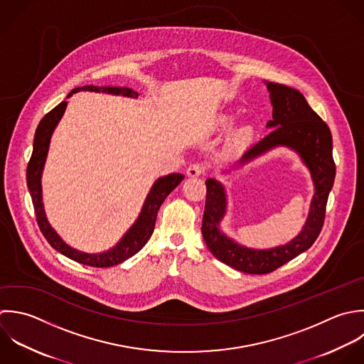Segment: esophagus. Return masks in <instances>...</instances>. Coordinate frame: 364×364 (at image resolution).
I'll use <instances>...</instances> for the list:
<instances>
[{
    "label": "esophagus",
    "instance_id": "obj_1",
    "mask_svg": "<svg viewBox=\"0 0 364 364\" xmlns=\"http://www.w3.org/2000/svg\"><path fill=\"white\" fill-rule=\"evenodd\" d=\"M205 171V167L201 163H194L187 168L188 177H200Z\"/></svg>",
    "mask_w": 364,
    "mask_h": 364
}]
</instances>
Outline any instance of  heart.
I'll return each instance as SVG.
<instances>
[{
  "instance_id": "heart-1",
  "label": "heart",
  "mask_w": 364,
  "mask_h": 364,
  "mask_svg": "<svg viewBox=\"0 0 364 364\" xmlns=\"http://www.w3.org/2000/svg\"><path fill=\"white\" fill-rule=\"evenodd\" d=\"M235 120V116L230 112H223L220 113L215 120H214V127L218 130L227 129L230 127ZM254 136V129L251 124H241L237 129H234L231 132V134L228 136V147L230 149H237L240 146H242L244 143H247L251 137Z\"/></svg>"
}]
</instances>
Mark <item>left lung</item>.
<instances>
[{"label": "left lung", "mask_w": 364, "mask_h": 364, "mask_svg": "<svg viewBox=\"0 0 364 364\" xmlns=\"http://www.w3.org/2000/svg\"><path fill=\"white\" fill-rule=\"evenodd\" d=\"M264 83L272 105V120L267 123V127L272 132L248 147L231 168L244 167L272 150L288 149L296 153L309 170L314 196L299 234L287 244L259 250L242 245L223 231L221 224L228 213V193L221 181L207 178L203 238L217 259L252 275L269 274L312 247L323 227L326 203L336 176L332 134L328 124L312 110L298 89L268 80Z\"/></svg>", "instance_id": "8db88e82"}]
</instances>
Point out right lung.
<instances>
[{
  "label": "right lung",
  "instance_id": "obj_1",
  "mask_svg": "<svg viewBox=\"0 0 364 364\" xmlns=\"http://www.w3.org/2000/svg\"><path fill=\"white\" fill-rule=\"evenodd\" d=\"M96 92V93H106V95H114V96H124L137 99L139 93L129 87H106V86H93L86 85L82 87H76L72 92L68 93L66 99H69L76 92ZM68 106V100L60 102L56 107H53L49 113H46L42 120L39 122L35 137H33V150L31 160L26 167V186L32 198V204L36 214V221L39 225L41 232L46 238V241L50 244L52 248H55L62 255L68 257L72 261H76L83 265L96 267V268H109L114 267L117 264H122L123 261L129 259L134 254H137L146 242L150 240L154 224L157 218V211L161 207L166 197L184 180V176L180 173H171L168 176H163L157 178L150 191L146 196V200L143 203V207L140 210L139 217L132 224V227L123 234V237L114 244L112 248L103 252H83L73 247H70L68 242L62 240V237L55 231V228L49 224L43 201H42V173L45 167V161L49 151V144L52 134L60 122L65 109Z\"/></svg>",
  "mask_w": 364,
  "mask_h": 364
}]
</instances>
